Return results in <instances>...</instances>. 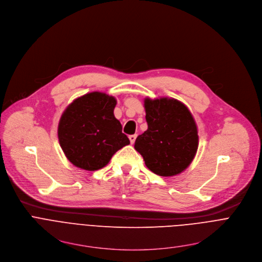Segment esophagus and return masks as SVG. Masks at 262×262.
<instances>
[{
	"instance_id": "esophagus-1",
	"label": "esophagus",
	"mask_w": 262,
	"mask_h": 262,
	"mask_svg": "<svg viewBox=\"0 0 262 262\" xmlns=\"http://www.w3.org/2000/svg\"><path fill=\"white\" fill-rule=\"evenodd\" d=\"M136 137H137V135H136V134H132V135H130V136H129L130 142H131V143H134V141H135Z\"/></svg>"
}]
</instances>
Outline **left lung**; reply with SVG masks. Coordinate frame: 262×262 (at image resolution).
Listing matches in <instances>:
<instances>
[{"label": "left lung", "mask_w": 262, "mask_h": 262, "mask_svg": "<svg viewBox=\"0 0 262 262\" xmlns=\"http://www.w3.org/2000/svg\"><path fill=\"white\" fill-rule=\"evenodd\" d=\"M148 130L138 135L134 148L154 173L175 176L192 161L198 130L187 107L175 99L144 100Z\"/></svg>", "instance_id": "8db88e82"}]
</instances>
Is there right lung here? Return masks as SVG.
<instances>
[{
	"label": "right lung",
	"instance_id": "1",
	"mask_svg": "<svg viewBox=\"0 0 262 262\" xmlns=\"http://www.w3.org/2000/svg\"><path fill=\"white\" fill-rule=\"evenodd\" d=\"M116 100L102 93L76 99L63 112L58 138L68 159L86 170L104 167L112 155L130 143L114 118Z\"/></svg>",
	"mask_w": 262,
	"mask_h": 262
}]
</instances>
